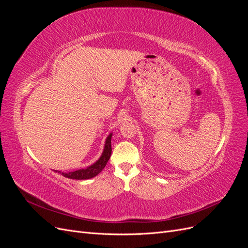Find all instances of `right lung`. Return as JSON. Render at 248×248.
Instances as JSON below:
<instances>
[{
  "mask_svg": "<svg viewBox=\"0 0 248 248\" xmlns=\"http://www.w3.org/2000/svg\"><path fill=\"white\" fill-rule=\"evenodd\" d=\"M111 137L112 133H109L106 142H104V148H103V152L101 156L99 157V159L96 162H94L91 166L86 168V169H80L74 171H69V172H62L60 170H55L60 172V174L63 175L64 177L68 178V179H76V180H87V179H91L97 176L99 172L106 168L107 163L108 159L110 158V154H111Z\"/></svg>",
  "mask_w": 248,
  "mask_h": 248,
  "instance_id": "right-lung-1",
  "label": "right lung"
}]
</instances>
